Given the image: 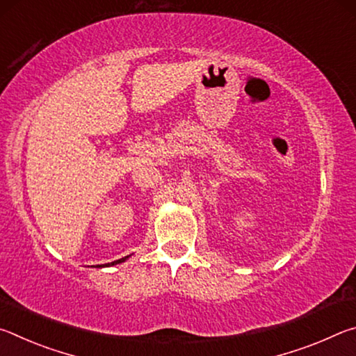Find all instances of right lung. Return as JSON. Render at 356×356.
I'll return each mask as SVG.
<instances>
[{
    "label": "right lung",
    "instance_id": "obj_1",
    "mask_svg": "<svg viewBox=\"0 0 356 356\" xmlns=\"http://www.w3.org/2000/svg\"><path fill=\"white\" fill-rule=\"evenodd\" d=\"M129 257V256H127ZM127 257H122V259H119V261H114V262H111V264H105V265H97V267H110V265H116V264H120V262H124L125 259Z\"/></svg>",
    "mask_w": 356,
    "mask_h": 356
}]
</instances>
